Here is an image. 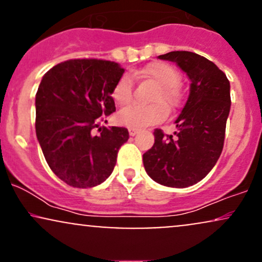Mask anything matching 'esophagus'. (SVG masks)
<instances>
[{"label": "esophagus", "instance_id": "obj_1", "mask_svg": "<svg viewBox=\"0 0 262 262\" xmlns=\"http://www.w3.org/2000/svg\"><path fill=\"white\" fill-rule=\"evenodd\" d=\"M128 132H129V135H130V137H134V135L138 133V129H134V128H129V129H128Z\"/></svg>", "mask_w": 262, "mask_h": 262}]
</instances>
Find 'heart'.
Masks as SVG:
<instances>
[{
  "instance_id": "obj_1",
  "label": "heart",
  "mask_w": 262,
  "mask_h": 262,
  "mask_svg": "<svg viewBox=\"0 0 262 262\" xmlns=\"http://www.w3.org/2000/svg\"><path fill=\"white\" fill-rule=\"evenodd\" d=\"M135 76L144 80H150L158 86V91L152 96L154 104L140 106L132 104L124 107L117 114V121L125 127L141 129L158 124L167 117V105L175 108L179 104L180 95L179 83L181 80L180 73L173 66L166 62L156 61L145 66L135 73ZM133 80L129 75L123 76L116 82L112 90V98L119 106H125L133 98ZM166 104V106L164 104Z\"/></svg>"
}]
</instances>
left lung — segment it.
Masks as SVG:
<instances>
[{
  "label": "left lung",
  "instance_id": "left-lung-1",
  "mask_svg": "<svg viewBox=\"0 0 262 262\" xmlns=\"http://www.w3.org/2000/svg\"><path fill=\"white\" fill-rule=\"evenodd\" d=\"M176 62L191 81L185 107L177 117L176 137L154 132L155 143L143 155L146 173L167 187L200 182L217 164L230 112V83L214 62L191 52L158 56Z\"/></svg>",
  "mask_w": 262,
  "mask_h": 262
}]
</instances>
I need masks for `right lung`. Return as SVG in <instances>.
<instances>
[{"mask_svg": "<svg viewBox=\"0 0 262 262\" xmlns=\"http://www.w3.org/2000/svg\"><path fill=\"white\" fill-rule=\"evenodd\" d=\"M123 73L118 62L74 59L55 65L40 81L35 133L49 167L69 186L89 188L106 181L129 139L127 128H100L101 117L116 111L112 90Z\"/></svg>", "mask_w": 262, "mask_h": 262, "instance_id": "1", "label": "right lung"}]
</instances>
